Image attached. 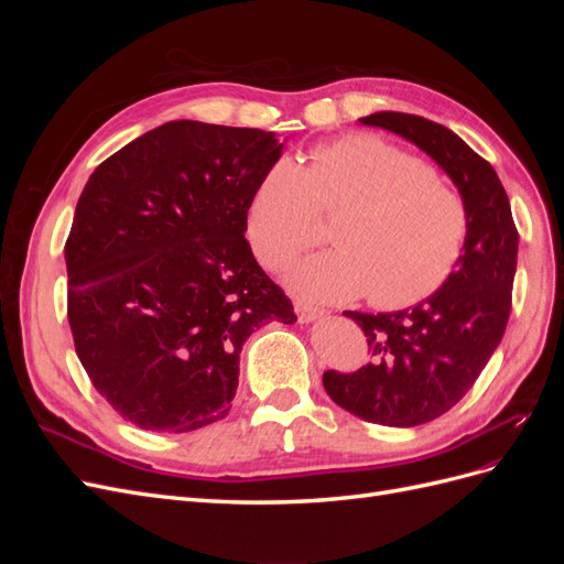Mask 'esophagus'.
I'll return each mask as SVG.
<instances>
[{
  "label": "esophagus",
  "instance_id": "obj_1",
  "mask_svg": "<svg viewBox=\"0 0 564 564\" xmlns=\"http://www.w3.org/2000/svg\"><path fill=\"white\" fill-rule=\"evenodd\" d=\"M294 308H296V315H299V319H301V322H315V319H319V317L327 315V311H322V308H317V305L303 303V301H296V303H294Z\"/></svg>",
  "mask_w": 564,
  "mask_h": 564
}]
</instances>
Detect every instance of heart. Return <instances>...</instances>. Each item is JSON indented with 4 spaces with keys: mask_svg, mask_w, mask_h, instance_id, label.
I'll list each match as a JSON object with an SVG mask.
<instances>
[{
    "mask_svg": "<svg viewBox=\"0 0 564 564\" xmlns=\"http://www.w3.org/2000/svg\"><path fill=\"white\" fill-rule=\"evenodd\" d=\"M324 214H338L334 249L296 263L289 284L313 301L367 294L386 311L435 294L470 230L464 195L419 158L367 133L317 145L308 166L282 158L268 169L249 207L256 256L268 268L284 265L319 240Z\"/></svg>",
    "mask_w": 564,
    "mask_h": 564,
    "instance_id": "b5f03b06",
    "label": "heart"
}]
</instances>
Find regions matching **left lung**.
Segmentation results:
<instances>
[{
    "label": "left lung",
    "mask_w": 564,
    "mask_h": 564,
    "mask_svg": "<svg viewBox=\"0 0 564 564\" xmlns=\"http://www.w3.org/2000/svg\"><path fill=\"white\" fill-rule=\"evenodd\" d=\"M360 122L398 133L431 155L470 214L468 242L449 280L414 308L346 311L367 336L371 362L322 377L327 395L346 412L412 429L449 412L501 344L513 299L518 228L497 172L452 129L406 112H373Z\"/></svg>",
    "instance_id": "obj_1"
}]
</instances>
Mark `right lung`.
I'll use <instances>...</instances> for the list:
<instances>
[{
    "mask_svg": "<svg viewBox=\"0 0 564 564\" xmlns=\"http://www.w3.org/2000/svg\"><path fill=\"white\" fill-rule=\"evenodd\" d=\"M280 155L272 131L178 119L84 185L65 242L67 319L94 388L139 429L187 433L228 416L249 334L296 322L245 240Z\"/></svg>",
    "mask_w": 564,
    "mask_h": 564,
    "instance_id": "1",
    "label": "right lung"
}]
</instances>
